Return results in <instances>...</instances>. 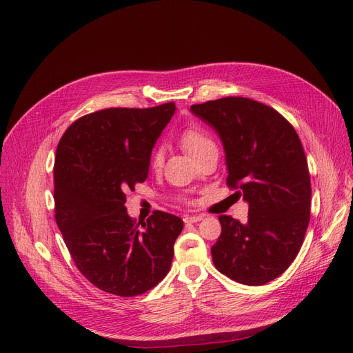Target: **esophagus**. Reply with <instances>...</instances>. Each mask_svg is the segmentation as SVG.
Segmentation results:
<instances>
[{
  "instance_id": "1",
  "label": "esophagus",
  "mask_w": 353,
  "mask_h": 353,
  "mask_svg": "<svg viewBox=\"0 0 353 353\" xmlns=\"http://www.w3.org/2000/svg\"><path fill=\"white\" fill-rule=\"evenodd\" d=\"M183 220L184 223H197V221L203 220V216H186Z\"/></svg>"
}]
</instances>
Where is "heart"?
<instances>
[{"mask_svg":"<svg viewBox=\"0 0 353 353\" xmlns=\"http://www.w3.org/2000/svg\"><path fill=\"white\" fill-rule=\"evenodd\" d=\"M181 144L192 156L201 152L203 148H206L209 145H214L213 140L199 128L186 130V132L181 134ZM163 160H164V148L157 147L153 153V157H152L153 167H160L163 164Z\"/></svg>","mask_w":353,"mask_h":353,"instance_id":"heart-1","label":"heart"}]
</instances>
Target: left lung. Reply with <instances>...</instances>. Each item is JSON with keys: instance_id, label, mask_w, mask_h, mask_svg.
<instances>
[{"instance_id": "left-lung-1", "label": "left lung", "mask_w": 353, "mask_h": 353, "mask_svg": "<svg viewBox=\"0 0 353 353\" xmlns=\"http://www.w3.org/2000/svg\"><path fill=\"white\" fill-rule=\"evenodd\" d=\"M225 150L228 184L249 205L246 223L220 216L216 269L248 286L279 277L298 256L310 217V177L298 133L272 107L226 97L190 107Z\"/></svg>"}]
</instances>
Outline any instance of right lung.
<instances>
[{
	"instance_id": "obj_1",
	"label": "right lung",
	"mask_w": 353,
	"mask_h": 353,
	"mask_svg": "<svg viewBox=\"0 0 353 353\" xmlns=\"http://www.w3.org/2000/svg\"><path fill=\"white\" fill-rule=\"evenodd\" d=\"M174 113V103L96 111L74 121L57 145L55 221L79 270L107 293H145L170 270L183 220L157 210L136 226L124 192L147 179L153 147Z\"/></svg>"
}]
</instances>
